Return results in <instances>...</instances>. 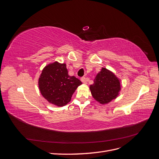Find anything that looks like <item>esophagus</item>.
I'll return each mask as SVG.
<instances>
[{
	"label": "esophagus",
	"mask_w": 159,
	"mask_h": 159,
	"mask_svg": "<svg viewBox=\"0 0 159 159\" xmlns=\"http://www.w3.org/2000/svg\"><path fill=\"white\" fill-rule=\"evenodd\" d=\"M81 81L84 84H87L88 80H87V78H85V77H82V78H81Z\"/></svg>",
	"instance_id": "obj_1"
}]
</instances>
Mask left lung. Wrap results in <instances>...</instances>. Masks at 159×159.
<instances>
[{"instance_id":"8db88e82","label":"left lung","mask_w":159,"mask_h":159,"mask_svg":"<svg viewBox=\"0 0 159 159\" xmlns=\"http://www.w3.org/2000/svg\"><path fill=\"white\" fill-rule=\"evenodd\" d=\"M90 85L93 98L101 103H107L115 99L121 89L120 81L113 73L103 68Z\"/></svg>"}]
</instances>
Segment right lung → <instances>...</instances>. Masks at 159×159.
<instances>
[{"instance_id":"1","label":"right lung","mask_w":159,"mask_h":159,"mask_svg":"<svg viewBox=\"0 0 159 159\" xmlns=\"http://www.w3.org/2000/svg\"><path fill=\"white\" fill-rule=\"evenodd\" d=\"M38 84L43 97L57 106H64L70 102L75 90L82 83L75 76L68 75L66 64L54 62L43 70Z\"/></svg>"}]
</instances>
